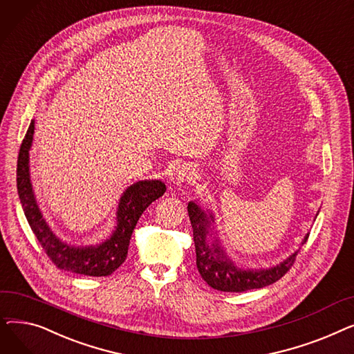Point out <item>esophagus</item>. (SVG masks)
<instances>
[{
  "label": "esophagus",
  "mask_w": 354,
  "mask_h": 354,
  "mask_svg": "<svg viewBox=\"0 0 354 354\" xmlns=\"http://www.w3.org/2000/svg\"><path fill=\"white\" fill-rule=\"evenodd\" d=\"M195 167L191 163L178 165L172 172V180L176 185H182L185 182H191L195 178Z\"/></svg>",
  "instance_id": "esophagus-1"
}]
</instances>
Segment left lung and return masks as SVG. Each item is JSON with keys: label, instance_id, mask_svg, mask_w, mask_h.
<instances>
[{"label": "left lung", "instance_id": "left-lung-1", "mask_svg": "<svg viewBox=\"0 0 354 354\" xmlns=\"http://www.w3.org/2000/svg\"><path fill=\"white\" fill-rule=\"evenodd\" d=\"M188 214L194 230V243L196 252V267L207 284L218 291L243 292L254 288H263L275 281L290 271L295 257L300 250L291 254L283 263L266 270H250L238 267L221 247L218 236L212 237L214 215L207 214L195 202L188 203ZM307 234L301 244L307 243Z\"/></svg>", "mask_w": 354, "mask_h": 354}]
</instances>
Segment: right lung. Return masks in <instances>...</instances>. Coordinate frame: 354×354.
I'll return each instance as SVG.
<instances>
[{"mask_svg": "<svg viewBox=\"0 0 354 354\" xmlns=\"http://www.w3.org/2000/svg\"><path fill=\"white\" fill-rule=\"evenodd\" d=\"M34 120H31L23 139L17 160V189L20 196L26 218L39 239L40 245L53 261V264L64 271L83 274L87 277H106L116 271L126 259L130 236L143 211L153 201L160 198L166 187L162 180H139L123 192L116 212L118 225L113 234L104 243L90 247L70 245L55 235L46 222L34 196L30 179L28 152L32 143Z\"/></svg>", "mask_w": 354, "mask_h": 354, "instance_id": "obj_1", "label": "right lung"}]
</instances>
